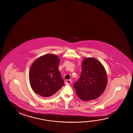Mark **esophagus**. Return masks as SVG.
Instances as JSON below:
<instances>
[{"label":"esophagus","instance_id":"34e87169","mask_svg":"<svg viewBox=\"0 0 133 133\" xmlns=\"http://www.w3.org/2000/svg\"><path fill=\"white\" fill-rule=\"evenodd\" d=\"M65 83L66 85H71L72 82L70 80H67L65 81Z\"/></svg>","mask_w":133,"mask_h":133}]
</instances>
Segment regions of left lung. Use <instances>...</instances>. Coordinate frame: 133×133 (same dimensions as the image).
<instances>
[{
  "mask_svg": "<svg viewBox=\"0 0 133 133\" xmlns=\"http://www.w3.org/2000/svg\"><path fill=\"white\" fill-rule=\"evenodd\" d=\"M82 68L80 78L73 85L76 94L84 101L96 99L103 93L107 86L105 69L99 61L94 58L84 59Z\"/></svg>",
  "mask_w": 133,
  "mask_h": 133,
  "instance_id": "obj_1",
  "label": "left lung"
}]
</instances>
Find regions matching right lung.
I'll return each instance as SVG.
<instances>
[{"instance_id": "right-lung-1", "label": "right lung", "mask_w": 133, "mask_h": 133, "mask_svg": "<svg viewBox=\"0 0 133 133\" xmlns=\"http://www.w3.org/2000/svg\"><path fill=\"white\" fill-rule=\"evenodd\" d=\"M59 57L54 54L39 57L31 66L29 72L31 86L39 96L48 97L53 96L64 84L58 70Z\"/></svg>"}]
</instances>
